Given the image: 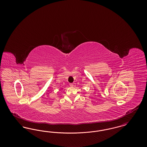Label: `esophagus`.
<instances>
[{
	"label": "esophagus",
	"instance_id": "obj_1",
	"mask_svg": "<svg viewBox=\"0 0 147 147\" xmlns=\"http://www.w3.org/2000/svg\"><path fill=\"white\" fill-rule=\"evenodd\" d=\"M69 85H70V86H71V87H72V86H74V84H73V83H70V84H69Z\"/></svg>",
	"mask_w": 147,
	"mask_h": 147
}]
</instances>
